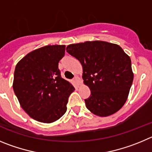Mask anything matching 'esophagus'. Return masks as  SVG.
<instances>
[{
    "mask_svg": "<svg viewBox=\"0 0 152 152\" xmlns=\"http://www.w3.org/2000/svg\"><path fill=\"white\" fill-rule=\"evenodd\" d=\"M74 82L76 83V84L77 85V86H79V85L81 84V79H80V78L77 76L74 77Z\"/></svg>",
    "mask_w": 152,
    "mask_h": 152,
    "instance_id": "1",
    "label": "esophagus"
}]
</instances>
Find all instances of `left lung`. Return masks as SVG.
<instances>
[{
	"instance_id": "left-lung-1",
	"label": "left lung",
	"mask_w": 152,
	"mask_h": 152,
	"mask_svg": "<svg viewBox=\"0 0 152 152\" xmlns=\"http://www.w3.org/2000/svg\"><path fill=\"white\" fill-rule=\"evenodd\" d=\"M66 51L83 66L84 83L91 90L85 99L88 110L99 117L118 111L133 80L130 57L116 44L102 41L69 45Z\"/></svg>"
}]
</instances>
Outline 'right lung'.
<instances>
[{
  "mask_svg": "<svg viewBox=\"0 0 152 152\" xmlns=\"http://www.w3.org/2000/svg\"><path fill=\"white\" fill-rule=\"evenodd\" d=\"M65 45H47L33 50L16 64L13 88L23 109L34 120L50 124L66 111L75 90L61 77L58 63Z\"/></svg>",
  "mask_w": 152,
  "mask_h": 152,
  "instance_id": "add662e5",
  "label": "right lung"
}]
</instances>
